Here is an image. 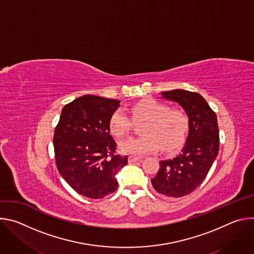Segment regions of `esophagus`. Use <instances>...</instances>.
<instances>
[{"label": "esophagus", "instance_id": "esophagus-1", "mask_svg": "<svg viewBox=\"0 0 254 254\" xmlns=\"http://www.w3.org/2000/svg\"><path fill=\"white\" fill-rule=\"evenodd\" d=\"M138 161H140V159L137 157H132V156L128 157V163H136Z\"/></svg>", "mask_w": 254, "mask_h": 254}]
</instances>
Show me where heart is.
<instances>
[{"label": "heart", "mask_w": 254, "mask_h": 254, "mask_svg": "<svg viewBox=\"0 0 254 254\" xmlns=\"http://www.w3.org/2000/svg\"><path fill=\"white\" fill-rule=\"evenodd\" d=\"M132 119L143 122L140 136L127 137L120 142V150L132 156H144L156 152H171L182 144L187 131V118L183 113L169 110L168 105L155 99H143L130 108ZM130 120L123 108H118L110 119V130L117 136H124L130 127Z\"/></svg>", "instance_id": "1"}]
</instances>
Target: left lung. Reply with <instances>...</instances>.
<instances>
[{"label":"left lung","mask_w":254,"mask_h":254,"mask_svg":"<svg viewBox=\"0 0 254 254\" xmlns=\"http://www.w3.org/2000/svg\"><path fill=\"white\" fill-rule=\"evenodd\" d=\"M161 96L183 108L189 131L181 153L160 161L152 185L159 194L179 198L190 194L203 182L218 155V124L216 114L199 93L175 89L161 92Z\"/></svg>","instance_id":"8db88e82"}]
</instances>
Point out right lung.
I'll use <instances>...</instances> for the list:
<instances>
[{"label":"right lung","mask_w":254,"mask_h":254,"mask_svg":"<svg viewBox=\"0 0 254 254\" xmlns=\"http://www.w3.org/2000/svg\"><path fill=\"white\" fill-rule=\"evenodd\" d=\"M120 100L83 95L66 104L54 131L57 169L78 194L100 199L118 188L117 174L127 156L115 155L110 119Z\"/></svg>","instance_id":"1"}]
</instances>
